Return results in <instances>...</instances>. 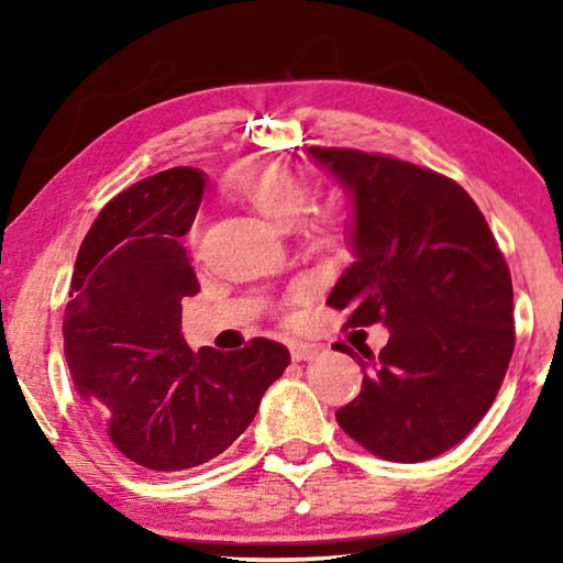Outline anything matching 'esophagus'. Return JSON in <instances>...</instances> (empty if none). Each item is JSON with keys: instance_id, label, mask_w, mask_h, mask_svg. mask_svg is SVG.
<instances>
[{"instance_id": "34e87169", "label": "esophagus", "mask_w": 563, "mask_h": 563, "mask_svg": "<svg viewBox=\"0 0 563 563\" xmlns=\"http://www.w3.org/2000/svg\"><path fill=\"white\" fill-rule=\"evenodd\" d=\"M316 355H318V347L316 345H305V342H290V357L295 362L312 360Z\"/></svg>"}]
</instances>
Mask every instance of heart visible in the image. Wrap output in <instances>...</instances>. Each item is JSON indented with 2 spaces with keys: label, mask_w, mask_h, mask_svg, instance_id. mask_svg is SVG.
<instances>
[{
  "label": "heart",
  "mask_w": 563,
  "mask_h": 563,
  "mask_svg": "<svg viewBox=\"0 0 563 563\" xmlns=\"http://www.w3.org/2000/svg\"><path fill=\"white\" fill-rule=\"evenodd\" d=\"M231 190L253 211H258L271 225L278 228V231H290L292 225H298L312 203L310 180L300 170L273 164V161L243 166L233 176ZM312 231L325 233L328 225L316 223Z\"/></svg>",
  "instance_id": "heart-1"
}]
</instances>
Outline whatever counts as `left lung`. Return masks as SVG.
<instances>
[{
    "mask_svg": "<svg viewBox=\"0 0 563 563\" xmlns=\"http://www.w3.org/2000/svg\"><path fill=\"white\" fill-rule=\"evenodd\" d=\"M352 206L350 268L328 295L347 325L383 322L362 352V393L338 424L383 460L452 450L489 412L514 352L511 275L487 221L454 180L352 148H308ZM335 350L357 357L347 345Z\"/></svg>",
    "mask_w": 563,
    "mask_h": 563,
    "instance_id": "8db88e82",
    "label": "left lung"
}]
</instances>
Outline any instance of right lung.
I'll list each match as a JSON object with an SVG mask.
<instances>
[{
	"mask_svg": "<svg viewBox=\"0 0 563 563\" xmlns=\"http://www.w3.org/2000/svg\"><path fill=\"white\" fill-rule=\"evenodd\" d=\"M206 180L198 168H168L103 206L76 255L64 316L76 389L111 444L154 472L225 452L290 362L268 338L190 352L180 335V302L201 290L180 238Z\"/></svg>",
	"mask_w": 563,
	"mask_h": 563,
	"instance_id": "obj_1",
	"label": "right lung"
}]
</instances>
